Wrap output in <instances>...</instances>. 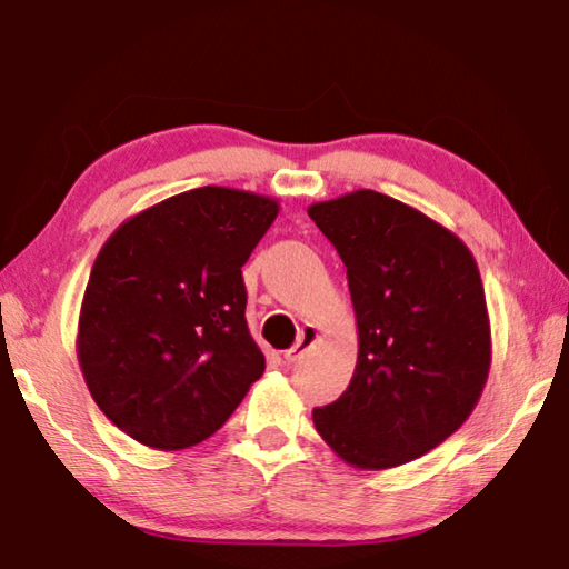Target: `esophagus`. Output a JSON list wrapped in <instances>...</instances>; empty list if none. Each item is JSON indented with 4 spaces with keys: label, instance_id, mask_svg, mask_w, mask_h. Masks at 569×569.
Wrapping results in <instances>:
<instances>
[{
    "label": "esophagus",
    "instance_id": "34e87169",
    "mask_svg": "<svg viewBox=\"0 0 569 569\" xmlns=\"http://www.w3.org/2000/svg\"><path fill=\"white\" fill-rule=\"evenodd\" d=\"M319 329H316V326H306V329H301V336H298V341H296V346H291V349L288 351H283V359L288 361V363H293V361H298L303 356V351H308L311 349V346L319 341Z\"/></svg>",
    "mask_w": 569,
    "mask_h": 569
}]
</instances>
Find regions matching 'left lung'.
I'll use <instances>...</instances> for the list:
<instances>
[{
    "instance_id": "obj_1",
    "label": "left lung",
    "mask_w": 569,
    "mask_h": 569,
    "mask_svg": "<svg viewBox=\"0 0 569 569\" xmlns=\"http://www.w3.org/2000/svg\"><path fill=\"white\" fill-rule=\"evenodd\" d=\"M339 250L359 329L351 383L313 409L321 439L356 469L427 455L469 419L492 366L475 256L401 200L353 190L308 208Z\"/></svg>"
}]
</instances>
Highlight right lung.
Instances as JSON below:
<instances>
[{"instance_id":"add662e5","label":"right lung","mask_w":569,"mask_h":569,"mask_svg":"<svg viewBox=\"0 0 569 569\" xmlns=\"http://www.w3.org/2000/svg\"><path fill=\"white\" fill-rule=\"evenodd\" d=\"M278 210L276 198L206 186L140 210L104 240L77 361L94 403L134 441L196 447L263 377L240 268Z\"/></svg>"}]
</instances>
